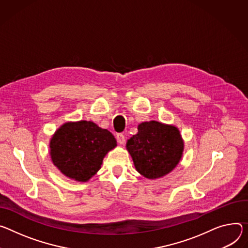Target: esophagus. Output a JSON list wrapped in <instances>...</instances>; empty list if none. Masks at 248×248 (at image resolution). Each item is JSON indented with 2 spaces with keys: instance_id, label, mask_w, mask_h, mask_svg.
Segmentation results:
<instances>
[{
  "instance_id": "1",
  "label": "esophagus",
  "mask_w": 248,
  "mask_h": 248,
  "mask_svg": "<svg viewBox=\"0 0 248 248\" xmlns=\"http://www.w3.org/2000/svg\"><path fill=\"white\" fill-rule=\"evenodd\" d=\"M117 140H118L119 144H121V145L124 144V142H125V139H124V134L119 133L118 136H117Z\"/></svg>"
}]
</instances>
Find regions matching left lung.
Returning a JSON list of instances; mask_svg holds the SVG:
<instances>
[{"label": "left lung", "mask_w": 248, "mask_h": 248, "mask_svg": "<svg viewBox=\"0 0 248 248\" xmlns=\"http://www.w3.org/2000/svg\"><path fill=\"white\" fill-rule=\"evenodd\" d=\"M138 130L126 142L137 171L151 180L173 171L184 151V140L179 128L150 121L140 124Z\"/></svg>", "instance_id": "left-lung-1"}]
</instances>
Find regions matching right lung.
<instances>
[{"instance_id":"1","label":"right lung","mask_w":248,"mask_h":248,"mask_svg":"<svg viewBox=\"0 0 248 248\" xmlns=\"http://www.w3.org/2000/svg\"><path fill=\"white\" fill-rule=\"evenodd\" d=\"M116 146L115 137L95 123L68 122L51 137L49 154L63 175L77 182H87L101 169L107 153Z\"/></svg>"}]
</instances>
